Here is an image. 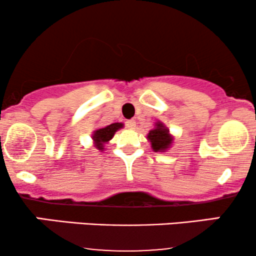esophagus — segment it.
I'll return each instance as SVG.
<instances>
[{
	"label": "esophagus",
	"mask_w": 256,
	"mask_h": 256,
	"mask_svg": "<svg viewBox=\"0 0 256 256\" xmlns=\"http://www.w3.org/2000/svg\"><path fill=\"white\" fill-rule=\"evenodd\" d=\"M126 128H130V130H134V128H136V122H134V120H128V122H126Z\"/></svg>",
	"instance_id": "obj_1"
}]
</instances>
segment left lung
<instances>
[{
  "label": "left lung",
  "instance_id": "8db88e82",
  "mask_svg": "<svg viewBox=\"0 0 256 256\" xmlns=\"http://www.w3.org/2000/svg\"><path fill=\"white\" fill-rule=\"evenodd\" d=\"M148 138L152 143L154 152H164L172 144L173 138L170 134V130L161 122H155V128L149 131Z\"/></svg>",
  "mask_w": 256,
  "mask_h": 256
}]
</instances>
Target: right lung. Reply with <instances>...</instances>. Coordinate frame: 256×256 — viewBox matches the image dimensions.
Wrapping results in <instances>:
<instances>
[{"label":"right lung","mask_w":256,"mask_h":256,"mask_svg":"<svg viewBox=\"0 0 256 256\" xmlns=\"http://www.w3.org/2000/svg\"><path fill=\"white\" fill-rule=\"evenodd\" d=\"M122 128H124V124H122V122H114V124H110L106 126V128H98V130L94 131L92 140L96 148H98V150H104L106 143L110 142L112 138H113L114 134Z\"/></svg>","instance_id":"add662e5"}]
</instances>
